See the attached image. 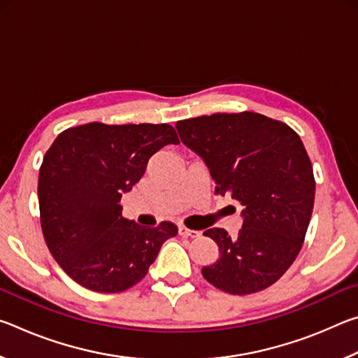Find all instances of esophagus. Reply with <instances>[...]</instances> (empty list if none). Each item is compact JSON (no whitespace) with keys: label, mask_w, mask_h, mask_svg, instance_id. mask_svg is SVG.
Here are the masks:
<instances>
[{"label":"esophagus","mask_w":358,"mask_h":358,"mask_svg":"<svg viewBox=\"0 0 358 358\" xmlns=\"http://www.w3.org/2000/svg\"><path fill=\"white\" fill-rule=\"evenodd\" d=\"M178 234L181 235V237H189V238H196V237H199V235H201V232H197V230H191V229H187L185 226L178 227Z\"/></svg>","instance_id":"obj_1"}]
</instances>
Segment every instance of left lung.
<instances>
[{"instance_id":"1","label":"left lung","mask_w":358,"mask_h":358,"mask_svg":"<svg viewBox=\"0 0 358 358\" xmlns=\"http://www.w3.org/2000/svg\"><path fill=\"white\" fill-rule=\"evenodd\" d=\"M187 148L202 157L216 194L243 205L237 237L213 227L220 259L202 268L232 295L264 290L286 273L301 250L314 205V175L301 138L281 121L254 112L177 121Z\"/></svg>"}]
</instances>
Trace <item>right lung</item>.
Segmentation results:
<instances>
[{"mask_svg":"<svg viewBox=\"0 0 358 358\" xmlns=\"http://www.w3.org/2000/svg\"><path fill=\"white\" fill-rule=\"evenodd\" d=\"M169 143L171 124L88 123L63 131L44 156L38 183L41 226L58 265L94 292H123L147 275L173 222L138 226L118 203Z\"/></svg>","mask_w":358,"mask_h":358,"instance_id":"obj_1","label":"right lung"}]
</instances>
